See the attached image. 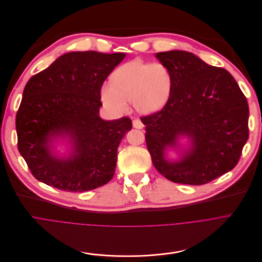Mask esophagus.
<instances>
[{"label":"esophagus","instance_id":"34e87169","mask_svg":"<svg viewBox=\"0 0 262 262\" xmlns=\"http://www.w3.org/2000/svg\"><path fill=\"white\" fill-rule=\"evenodd\" d=\"M133 127L136 128V129H142L143 124L139 119H135V120H133Z\"/></svg>","mask_w":262,"mask_h":262}]
</instances>
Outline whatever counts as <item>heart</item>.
<instances>
[{"label":"heart","instance_id":"1","mask_svg":"<svg viewBox=\"0 0 262 262\" xmlns=\"http://www.w3.org/2000/svg\"><path fill=\"white\" fill-rule=\"evenodd\" d=\"M172 82L171 71L165 64L135 59L114 71L112 85L102 88V98L118 111H125L127 101H133L137 112L151 114L167 103Z\"/></svg>","mask_w":262,"mask_h":262}]
</instances>
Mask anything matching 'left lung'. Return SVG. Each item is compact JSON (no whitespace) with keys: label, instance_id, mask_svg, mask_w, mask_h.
Returning a JSON list of instances; mask_svg holds the SVG:
<instances>
[{"label":"left lung","instance_id":"8db88e82","mask_svg":"<svg viewBox=\"0 0 262 262\" xmlns=\"http://www.w3.org/2000/svg\"><path fill=\"white\" fill-rule=\"evenodd\" d=\"M156 58L171 71L173 82L164 107L141 117L145 142L156 169L167 180L204 185L230 171L249 137L248 102L232 75L183 50L159 52ZM186 135L191 145L170 163L167 147Z\"/></svg>","mask_w":262,"mask_h":262}]
</instances>
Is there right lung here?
Returning <instances> with one entry per match:
<instances>
[{
  "label": "right lung",
  "instance_id": "right-lung-1",
  "mask_svg": "<svg viewBox=\"0 0 262 262\" xmlns=\"http://www.w3.org/2000/svg\"><path fill=\"white\" fill-rule=\"evenodd\" d=\"M125 54L73 51L32 76L16 114L17 147L32 174L68 192H83L107 184L114 177L118 146L132 129L128 117H99L101 86ZM70 137L73 151L59 159L52 139Z\"/></svg>",
  "mask_w": 262,
  "mask_h": 262
}]
</instances>
